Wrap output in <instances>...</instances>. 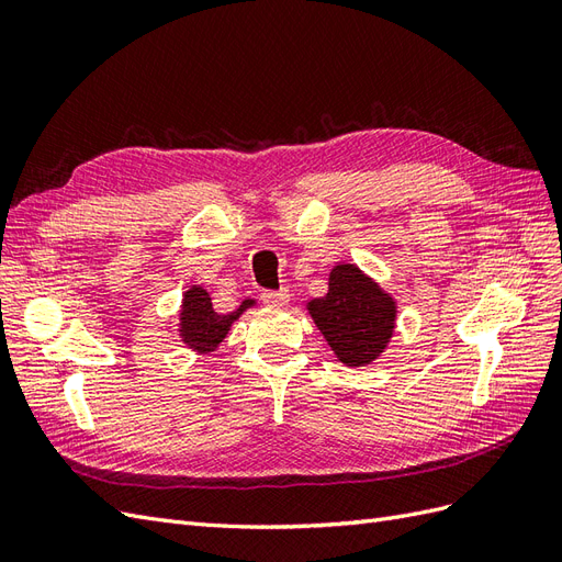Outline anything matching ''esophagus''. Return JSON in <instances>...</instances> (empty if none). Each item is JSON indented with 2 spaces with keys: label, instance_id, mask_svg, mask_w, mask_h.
Returning <instances> with one entry per match:
<instances>
[{
  "label": "esophagus",
  "instance_id": "obj_1",
  "mask_svg": "<svg viewBox=\"0 0 562 562\" xmlns=\"http://www.w3.org/2000/svg\"><path fill=\"white\" fill-rule=\"evenodd\" d=\"M288 297H291V295H288V291H283V288H281V291H265L262 293V302L269 304V307H283Z\"/></svg>",
  "mask_w": 562,
  "mask_h": 562
}]
</instances>
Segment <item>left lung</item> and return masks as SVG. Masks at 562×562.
<instances>
[{
	"mask_svg": "<svg viewBox=\"0 0 562 562\" xmlns=\"http://www.w3.org/2000/svg\"><path fill=\"white\" fill-rule=\"evenodd\" d=\"M316 328L342 363L375 361L394 335L396 302L356 265H335L328 293L307 302Z\"/></svg>",
	"mask_w": 562,
	"mask_h": 562,
	"instance_id": "1",
	"label": "left lung"
}]
</instances>
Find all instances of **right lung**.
<instances>
[{
  "label": "right lung",
  "instance_id": "right-lung-1",
  "mask_svg": "<svg viewBox=\"0 0 562 562\" xmlns=\"http://www.w3.org/2000/svg\"><path fill=\"white\" fill-rule=\"evenodd\" d=\"M252 304L255 300H244L239 304V310H234L229 314H220L213 310L211 295L203 291L201 285L190 288L182 297V312H180L182 342L199 353L213 351L227 337L232 323L248 307H252Z\"/></svg>",
  "mask_w": 562,
  "mask_h": 562
}]
</instances>
